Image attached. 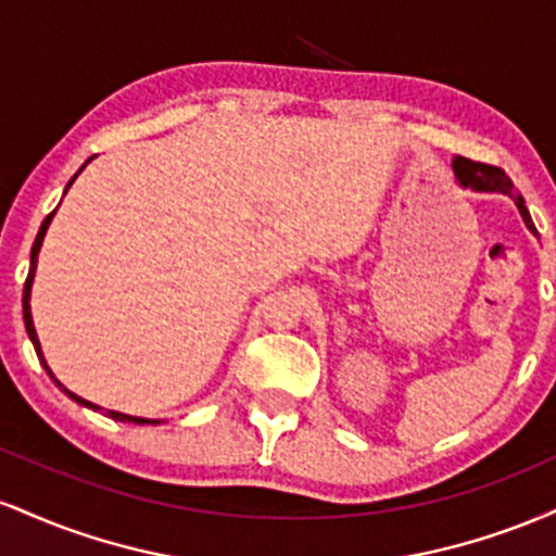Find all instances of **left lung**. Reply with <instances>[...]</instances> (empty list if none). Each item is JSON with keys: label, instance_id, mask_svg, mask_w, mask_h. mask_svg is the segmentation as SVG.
<instances>
[{"label": "left lung", "instance_id": "8db88e82", "mask_svg": "<svg viewBox=\"0 0 556 556\" xmlns=\"http://www.w3.org/2000/svg\"><path fill=\"white\" fill-rule=\"evenodd\" d=\"M452 167H455L457 180H460V185H465V188L486 190V193H504V195L515 198V203H518V208L522 214V222H526V227L533 232L535 227H533L531 214H528V208H526V201H522V195L515 190L513 180L504 175V169L491 167V164H483V162H473V159H465V156H455Z\"/></svg>", "mask_w": 556, "mask_h": 556}]
</instances>
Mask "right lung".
I'll list each match as a JSON object with an SVG mask.
<instances>
[{"mask_svg":"<svg viewBox=\"0 0 556 556\" xmlns=\"http://www.w3.org/2000/svg\"><path fill=\"white\" fill-rule=\"evenodd\" d=\"M78 177V175H75ZM75 177L73 180L67 182V188L70 185L75 182ZM56 212V208H54ZM54 212L47 216V219L41 222V229H38V235H36V242H34V248H30V271H28V279H25V285H23V321H25V331H28V337H30V342H34V348H36V355L38 358H41V363H43V368H47V374L52 376L54 379V374L49 371V366H47V361H43V355H41V344H38V337H36V329H34V318H30V285H34V271H36V261H38V251H41V242H43V235H47V229H49V222H52V216H54ZM54 384L62 389V392L65 394H70V397H73L75 402H80V405H86V407H96V405H91V402H86L83 397H78V394H73L70 392V389H65L60 384V381L54 379ZM106 416L110 418H114V420H125V424H151V420H146V418H132V416H125V413H114V410H106Z\"/></svg>","mask_w":556,"mask_h":556,"instance_id":"add662e5","label":"right lung"}]
</instances>
